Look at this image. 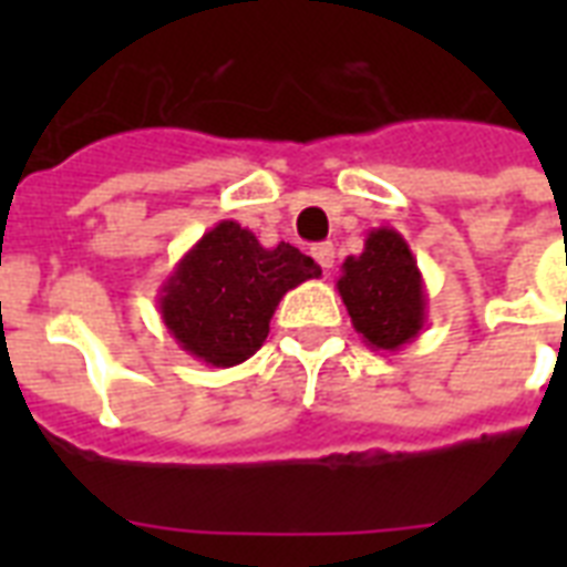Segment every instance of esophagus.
I'll use <instances>...</instances> for the list:
<instances>
[{
    "instance_id": "obj_1",
    "label": "esophagus",
    "mask_w": 567,
    "mask_h": 567,
    "mask_svg": "<svg viewBox=\"0 0 567 567\" xmlns=\"http://www.w3.org/2000/svg\"><path fill=\"white\" fill-rule=\"evenodd\" d=\"M311 256H315V261H318L323 270H332V265H336V247L332 244H318V247L311 249Z\"/></svg>"
}]
</instances>
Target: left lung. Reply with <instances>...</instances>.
<instances>
[{
	"mask_svg": "<svg viewBox=\"0 0 567 567\" xmlns=\"http://www.w3.org/2000/svg\"><path fill=\"white\" fill-rule=\"evenodd\" d=\"M338 293L353 329L371 350L396 353L421 336L426 323V288L405 238L391 226L368 231L359 256H347Z\"/></svg>",
	"mask_w": 567,
	"mask_h": 567,
	"instance_id": "1",
	"label": "left lung"
}]
</instances>
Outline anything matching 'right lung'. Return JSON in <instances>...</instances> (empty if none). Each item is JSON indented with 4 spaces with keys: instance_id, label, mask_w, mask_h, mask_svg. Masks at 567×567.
Segmentation results:
<instances>
[{
    "instance_id": "obj_1",
    "label": "right lung",
    "mask_w": 567,
    "mask_h": 567,
    "mask_svg": "<svg viewBox=\"0 0 567 567\" xmlns=\"http://www.w3.org/2000/svg\"><path fill=\"white\" fill-rule=\"evenodd\" d=\"M315 258L220 220L179 258L158 288V311L176 344L212 368H235L265 344L285 293L318 279Z\"/></svg>"
}]
</instances>
